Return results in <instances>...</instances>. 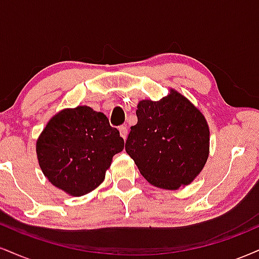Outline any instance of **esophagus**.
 <instances>
[{
  "label": "esophagus",
  "instance_id": "1",
  "mask_svg": "<svg viewBox=\"0 0 259 259\" xmlns=\"http://www.w3.org/2000/svg\"><path fill=\"white\" fill-rule=\"evenodd\" d=\"M119 133H120V136L121 138H123L124 140L126 139V136H127V129H126V126L125 125H121V126H119Z\"/></svg>",
  "mask_w": 259,
  "mask_h": 259
}]
</instances>
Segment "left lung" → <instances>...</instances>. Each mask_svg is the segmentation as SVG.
Returning <instances> with one entry per match:
<instances>
[{"instance_id":"1","label":"left lung","mask_w":259,"mask_h":259,"mask_svg":"<svg viewBox=\"0 0 259 259\" xmlns=\"http://www.w3.org/2000/svg\"><path fill=\"white\" fill-rule=\"evenodd\" d=\"M125 151L152 185L177 190L201 173L209 154V127L200 109L178 91L159 101L142 100Z\"/></svg>"}]
</instances>
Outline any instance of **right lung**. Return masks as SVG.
Segmentation results:
<instances>
[{
	"instance_id": "add662e5",
	"label": "right lung",
	"mask_w": 259,
	"mask_h": 259,
	"mask_svg": "<svg viewBox=\"0 0 259 259\" xmlns=\"http://www.w3.org/2000/svg\"><path fill=\"white\" fill-rule=\"evenodd\" d=\"M124 148L108 118L88 106L65 108L50 119L36 141L41 170L68 195H86L105 180L114 154Z\"/></svg>"
}]
</instances>
